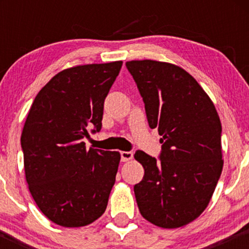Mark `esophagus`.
Returning a JSON list of instances; mask_svg holds the SVG:
<instances>
[{"instance_id":"1","label":"esophagus","mask_w":249,"mask_h":249,"mask_svg":"<svg viewBox=\"0 0 249 249\" xmlns=\"http://www.w3.org/2000/svg\"><path fill=\"white\" fill-rule=\"evenodd\" d=\"M121 157H122V161H128L133 158V153L128 152V151H122Z\"/></svg>"}]
</instances>
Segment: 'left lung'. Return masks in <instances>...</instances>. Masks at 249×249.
<instances>
[{"mask_svg":"<svg viewBox=\"0 0 249 249\" xmlns=\"http://www.w3.org/2000/svg\"><path fill=\"white\" fill-rule=\"evenodd\" d=\"M148 125L162 138L160 160L137 151L144 178L134 185L141 214L162 228L185 226L205 211L221 174V123L187 71L166 62L130 61Z\"/></svg>","mask_w":249,"mask_h":249,"instance_id":"left-lung-1","label":"left lung"}]
</instances>
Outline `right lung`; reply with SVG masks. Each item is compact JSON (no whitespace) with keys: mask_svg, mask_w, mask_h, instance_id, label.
<instances>
[{"mask_svg":"<svg viewBox=\"0 0 249 249\" xmlns=\"http://www.w3.org/2000/svg\"><path fill=\"white\" fill-rule=\"evenodd\" d=\"M122 61L55 75L37 93L21 136L28 187L41 212L63 227H82L105 212L121 161L117 151L85 147L102 128L103 108Z\"/></svg>","mask_w":249,"mask_h":249,"instance_id":"right-lung-1","label":"right lung"}]
</instances>
